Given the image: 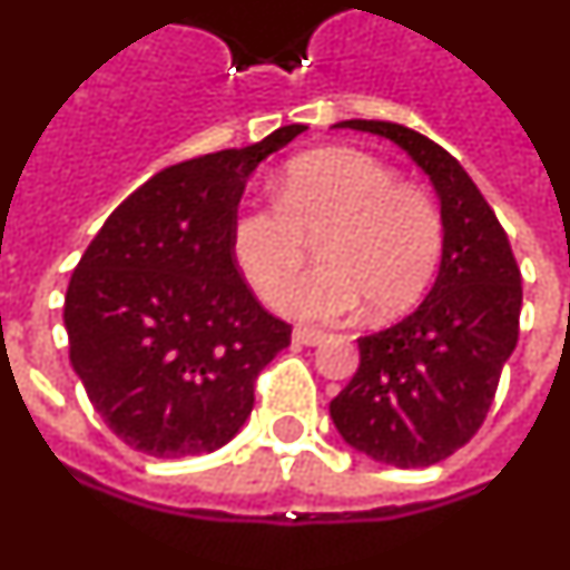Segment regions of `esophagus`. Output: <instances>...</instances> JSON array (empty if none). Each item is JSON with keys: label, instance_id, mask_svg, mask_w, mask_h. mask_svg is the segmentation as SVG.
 Masks as SVG:
<instances>
[{"label": "esophagus", "instance_id": "34e87169", "mask_svg": "<svg viewBox=\"0 0 570 570\" xmlns=\"http://www.w3.org/2000/svg\"><path fill=\"white\" fill-rule=\"evenodd\" d=\"M292 337H295V343L301 345H321L323 340H326V332H321V328H309V326H297L295 332H292Z\"/></svg>", "mask_w": 570, "mask_h": 570}]
</instances>
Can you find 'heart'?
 <instances>
[{"label":"heart","mask_w":570,"mask_h":570,"mask_svg":"<svg viewBox=\"0 0 570 570\" xmlns=\"http://www.w3.org/2000/svg\"><path fill=\"white\" fill-rule=\"evenodd\" d=\"M275 205H247L230 227L238 273L264 303H278L318 238L324 267L284 297L306 321L411 309L439 273L444 219L422 188L402 185L385 163L354 148H321L284 165Z\"/></svg>","instance_id":"heart-1"}]
</instances>
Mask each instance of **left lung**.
Wrapping results in <instances>:
<instances>
[{
  "label": "left lung",
  "mask_w": 570,
  "mask_h": 570,
  "mask_svg": "<svg viewBox=\"0 0 570 570\" xmlns=\"http://www.w3.org/2000/svg\"><path fill=\"white\" fill-rule=\"evenodd\" d=\"M334 129L385 137L428 174L441 202L444 255L416 312L357 340L360 368L328 413L345 444L376 464H439L478 433L518 345V261L478 185L439 142L385 120Z\"/></svg>",
  "instance_id": "left-lung-1"
}]
</instances>
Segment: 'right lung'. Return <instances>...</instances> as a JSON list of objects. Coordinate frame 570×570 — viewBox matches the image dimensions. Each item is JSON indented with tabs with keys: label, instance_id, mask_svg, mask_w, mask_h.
Wrapping results in <instances>:
<instances>
[{
	"label": "right lung",
	"instance_id": "add662e5",
	"mask_svg": "<svg viewBox=\"0 0 570 570\" xmlns=\"http://www.w3.org/2000/svg\"><path fill=\"white\" fill-rule=\"evenodd\" d=\"M306 126L163 168L115 207L63 301L69 363L106 428L154 455L213 453L253 411L261 368L289 345L238 273L230 227L261 159Z\"/></svg>",
	"mask_w": 570,
	"mask_h": 570
}]
</instances>
